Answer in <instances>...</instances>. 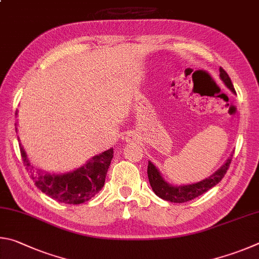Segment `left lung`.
I'll return each instance as SVG.
<instances>
[{
    "mask_svg": "<svg viewBox=\"0 0 259 259\" xmlns=\"http://www.w3.org/2000/svg\"><path fill=\"white\" fill-rule=\"evenodd\" d=\"M220 77L221 79L224 81V84L228 86L233 93H235L233 84L232 81H231V78L229 77L228 72H226L222 67L220 68ZM232 156L233 155H231V157L226 160L225 164L222 166L219 170H216L214 174L210 175L208 179L202 180L198 183L188 184V185H179V187L167 183L166 181L162 179L159 170L156 168V166L153 165L151 161H149V165H148L149 182H150L153 192H155L159 198L164 199V200L170 201V202H179V203L187 202V201L192 200L194 198L201 196L202 193L207 192L208 190L214 188L217 183L221 182L222 179L224 178V175L229 169L231 160H232Z\"/></svg>",
    "mask_w": 259,
    "mask_h": 259,
    "instance_id": "8db88e82",
    "label": "left lung"
}]
</instances>
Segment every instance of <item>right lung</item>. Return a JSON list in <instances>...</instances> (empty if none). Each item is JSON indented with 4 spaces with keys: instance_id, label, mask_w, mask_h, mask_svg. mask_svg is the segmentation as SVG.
<instances>
[{
    "instance_id": "right-lung-1",
    "label": "right lung",
    "mask_w": 259,
    "mask_h": 259,
    "mask_svg": "<svg viewBox=\"0 0 259 259\" xmlns=\"http://www.w3.org/2000/svg\"><path fill=\"white\" fill-rule=\"evenodd\" d=\"M19 147L22 161L27 170H29L30 178L36 187L50 198L68 205H78L89 201L103 188L113 157V149L111 148L91 158L85 165L69 173L49 174L35 169L20 143Z\"/></svg>"
}]
</instances>
